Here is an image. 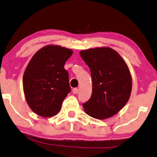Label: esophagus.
I'll list each match as a JSON object with an SVG mask.
<instances>
[{
    "mask_svg": "<svg viewBox=\"0 0 157 157\" xmlns=\"http://www.w3.org/2000/svg\"><path fill=\"white\" fill-rule=\"evenodd\" d=\"M78 92H79V90L78 89V88H74L73 90H72V92H73L74 94H78Z\"/></svg>",
    "mask_w": 157,
    "mask_h": 157,
    "instance_id": "34e87169",
    "label": "esophagus"
}]
</instances>
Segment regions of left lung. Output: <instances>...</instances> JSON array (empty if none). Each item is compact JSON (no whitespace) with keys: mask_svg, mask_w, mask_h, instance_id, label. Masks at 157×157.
<instances>
[{"mask_svg":"<svg viewBox=\"0 0 157 157\" xmlns=\"http://www.w3.org/2000/svg\"><path fill=\"white\" fill-rule=\"evenodd\" d=\"M80 56L90 69L92 93L82 104L92 117L104 120L117 113L129 100L132 78L127 64L109 48L82 50Z\"/></svg>","mask_w":157,"mask_h":157,"instance_id":"8db88e82","label":"left lung"}]
</instances>
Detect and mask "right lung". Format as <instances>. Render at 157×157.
Returning <instances> with one entry per match:
<instances>
[{
    "label": "right lung",
    "instance_id": "1",
    "mask_svg": "<svg viewBox=\"0 0 157 157\" xmlns=\"http://www.w3.org/2000/svg\"><path fill=\"white\" fill-rule=\"evenodd\" d=\"M72 54L70 49L48 45L30 59L23 84L26 101L35 113L50 117L60 110L64 99L71 91L69 75L64 65Z\"/></svg>",
    "mask_w": 157,
    "mask_h": 157
}]
</instances>
